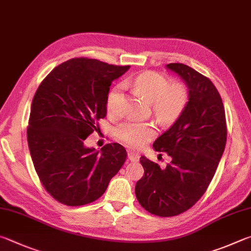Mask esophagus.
<instances>
[{
	"label": "esophagus",
	"instance_id": "obj_1",
	"mask_svg": "<svg viewBox=\"0 0 251 251\" xmlns=\"http://www.w3.org/2000/svg\"><path fill=\"white\" fill-rule=\"evenodd\" d=\"M128 159H129V161H133V162H135V161H138L139 160V153H137V152H135V151H128Z\"/></svg>",
	"mask_w": 251,
	"mask_h": 251
}]
</instances>
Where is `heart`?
<instances>
[{
	"mask_svg": "<svg viewBox=\"0 0 251 251\" xmlns=\"http://www.w3.org/2000/svg\"><path fill=\"white\" fill-rule=\"evenodd\" d=\"M131 83L148 101L152 102V110L163 123H169L180 115L188 100V94L180 84L170 85L168 79L157 72H144L131 80ZM123 86L117 85L107 98V111L110 115H123ZM116 138L121 143L133 148H140L156 136V127L150 123L126 122L115 130Z\"/></svg>",
	"mask_w": 251,
	"mask_h": 251,
	"instance_id": "b5f03b06",
	"label": "heart"
}]
</instances>
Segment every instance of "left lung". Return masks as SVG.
<instances>
[{
	"instance_id": "1",
	"label": "left lung",
	"mask_w": 251,
	"mask_h": 251,
	"mask_svg": "<svg viewBox=\"0 0 251 251\" xmlns=\"http://www.w3.org/2000/svg\"><path fill=\"white\" fill-rule=\"evenodd\" d=\"M189 89V101L169 129L154 140L153 149L166 152L165 169L140 157L144 176L135 193L146 211L161 217L188 211L205 193L224 152L227 128L225 110L215 85L183 63H169Z\"/></svg>"
}]
</instances>
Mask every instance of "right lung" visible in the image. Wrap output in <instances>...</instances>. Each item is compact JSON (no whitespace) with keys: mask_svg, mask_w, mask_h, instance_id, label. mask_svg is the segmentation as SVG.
<instances>
[{"mask_svg":"<svg viewBox=\"0 0 251 251\" xmlns=\"http://www.w3.org/2000/svg\"><path fill=\"white\" fill-rule=\"evenodd\" d=\"M128 69L97 59H70L36 91L27 141L40 182L58 202L69 206L94 202L124 165L127 152L122 145L107 144L100 151L84 143L106 116L112 82Z\"/></svg>","mask_w":251,"mask_h":251,"instance_id":"right-lung-1","label":"right lung"}]
</instances>
